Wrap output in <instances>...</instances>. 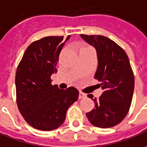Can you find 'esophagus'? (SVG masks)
I'll list each match as a JSON object with an SVG mask.
<instances>
[{"label": "esophagus", "mask_w": 147, "mask_h": 147, "mask_svg": "<svg viewBox=\"0 0 147 147\" xmlns=\"http://www.w3.org/2000/svg\"><path fill=\"white\" fill-rule=\"evenodd\" d=\"M87 96L86 94H84L83 92H80V94H79V98H85Z\"/></svg>", "instance_id": "esophagus-1"}]
</instances>
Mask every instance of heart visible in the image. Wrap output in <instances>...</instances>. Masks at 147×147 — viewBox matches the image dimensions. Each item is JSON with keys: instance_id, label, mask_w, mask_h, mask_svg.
Listing matches in <instances>:
<instances>
[{"instance_id": "1", "label": "heart", "mask_w": 147, "mask_h": 147, "mask_svg": "<svg viewBox=\"0 0 147 147\" xmlns=\"http://www.w3.org/2000/svg\"><path fill=\"white\" fill-rule=\"evenodd\" d=\"M84 49H88V48H84Z\"/></svg>"}]
</instances>
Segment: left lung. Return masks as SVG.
I'll return each instance as SVG.
<instances>
[{"label": "left lung", "mask_w": 147, "mask_h": 147, "mask_svg": "<svg viewBox=\"0 0 147 147\" xmlns=\"http://www.w3.org/2000/svg\"><path fill=\"white\" fill-rule=\"evenodd\" d=\"M80 36L96 49L98 67L94 78L103 90L94 100L95 107L86 113L89 122L100 128H109L121 123L131 107L134 88V77L127 53L115 42L99 35Z\"/></svg>", "instance_id": "1"}]
</instances>
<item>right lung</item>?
I'll list each match as a JSON object with an SVG mask.
<instances>
[{
  "label": "right lung",
  "mask_w": 147,
  "mask_h": 147,
  "mask_svg": "<svg viewBox=\"0 0 147 147\" xmlns=\"http://www.w3.org/2000/svg\"><path fill=\"white\" fill-rule=\"evenodd\" d=\"M63 36H47L26 49L16 73V102L28 123L40 131H52L62 125L67 111L78 99L79 91L61 90L52 85L51 76L65 42Z\"/></svg>",
  "instance_id": "add662e5"
}]
</instances>
